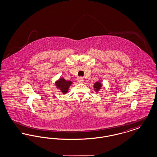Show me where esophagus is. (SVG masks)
<instances>
[{
	"label": "esophagus",
	"instance_id": "obj_1",
	"mask_svg": "<svg viewBox=\"0 0 157 157\" xmlns=\"http://www.w3.org/2000/svg\"><path fill=\"white\" fill-rule=\"evenodd\" d=\"M78 81V82H79V83H83L84 82V79H83V78L82 77L79 78Z\"/></svg>",
	"mask_w": 157,
	"mask_h": 157
}]
</instances>
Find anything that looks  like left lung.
I'll list each match as a JSON object with an SVG mask.
<instances>
[{
	"label": "left lung",
	"mask_w": 157,
	"mask_h": 157,
	"mask_svg": "<svg viewBox=\"0 0 157 157\" xmlns=\"http://www.w3.org/2000/svg\"><path fill=\"white\" fill-rule=\"evenodd\" d=\"M101 87H102V83L101 82H96L94 85V90H95V92L98 93L99 92V90H100L101 89Z\"/></svg>",
	"instance_id": "1"
}]
</instances>
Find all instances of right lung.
Segmentation results:
<instances>
[{"label": "right lung", "mask_w": 157, "mask_h": 157, "mask_svg": "<svg viewBox=\"0 0 157 157\" xmlns=\"http://www.w3.org/2000/svg\"><path fill=\"white\" fill-rule=\"evenodd\" d=\"M72 82L70 81H67L63 78H60L59 79L55 82L56 88L62 92L63 94H66L68 91L69 88Z\"/></svg>", "instance_id": "right-lung-1"}]
</instances>
